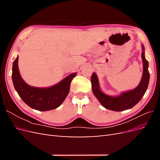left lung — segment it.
<instances>
[{"label": "left lung", "mask_w": 160, "mask_h": 160, "mask_svg": "<svg viewBox=\"0 0 160 160\" xmlns=\"http://www.w3.org/2000/svg\"><path fill=\"white\" fill-rule=\"evenodd\" d=\"M144 46L142 45V58L143 61V75L142 80L136 88L132 91L123 92L116 97H111L103 93L100 89L98 77L95 72L91 76L92 91L101 104L106 109L115 111H122L132 108L142 99L146 93L149 81L148 61L146 59Z\"/></svg>", "instance_id": "left-lung-1"}]
</instances>
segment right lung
Segmentation results:
<instances>
[{
  "label": "right lung",
  "mask_w": 160,
  "mask_h": 160,
  "mask_svg": "<svg viewBox=\"0 0 160 160\" xmlns=\"http://www.w3.org/2000/svg\"><path fill=\"white\" fill-rule=\"evenodd\" d=\"M18 57L12 64V79L14 89L22 100L30 108L41 111L57 108L62 104L68 95L71 82L77 72L66 77L59 83L47 88L32 87L23 81L18 67Z\"/></svg>",
  "instance_id": "1"
}]
</instances>
